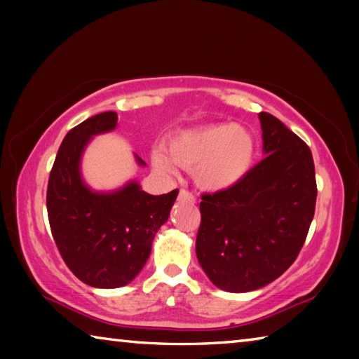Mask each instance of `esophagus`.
Wrapping results in <instances>:
<instances>
[{"label":"esophagus","instance_id":"34e87169","mask_svg":"<svg viewBox=\"0 0 359 359\" xmlns=\"http://www.w3.org/2000/svg\"><path fill=\"white\" fill-rule=\"evenodd\" d=\"M179 201H185V203H194V194L191 191L185 190V188H182L179 191Z\"/></svg>","mask_w":359,"mask_h":359}]
</instances>
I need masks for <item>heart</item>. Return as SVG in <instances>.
Segmentation results:
<instances>
[{"label":"heart","mask_w":359,"mask_h":359,"mask_svg":"<svg viewBox=\"0 0 359 359\" xmlns=\"http://www.w3.org/2000/svg\"><path fill=\"white\" fill-rule=\"evenodd\" d=\"M169 157L155 149L151 161L163 172H174V161L193 169L204 190H226L245 177L257 154V141L247 128L233 123H212L182 130L168 139Z\"/></svg>","instance_id":"obj_1"}]
</instances>
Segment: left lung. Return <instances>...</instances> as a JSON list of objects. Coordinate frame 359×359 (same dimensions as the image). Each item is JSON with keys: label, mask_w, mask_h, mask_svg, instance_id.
<instances>
[{"label": "left lung", "mask_w": 359, "mask_h": 359, "mask_svg": "<svg viewBox=\"0 0 359 359\" xmlns=\"http://www.w3.org/2000/svg\"><path fill=\"white\" fill-rule=\"evenodd\" d=\"M266 156L239 184L205 193L196 257L210 282L245 293L274 282L294 263L317 203L309 145L280 120L259 112Z\"/></svg>", "instance_id": "1"}]
</instances>
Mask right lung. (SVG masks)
Masks as SVG:
<instances>
[{"instance_id":"obj_1","label":"right lung","mask_w":359,"mask_h":359,"mask_svg":"<svg viewBox=\"0 0 359 359\" xmlns=\"http://www.w3.org/2000/svg\"><path fill=\"white\" fill-rule=\"evenodd\" d=\"M117 120L109 111L74 126L60 145L47 185V215L58 252L72 274L95 288L123 287L141 272L179 194L175 188L154 196L135 182L114 193L85 187L79 172L85 145L114 130Z\"/></svg>"}]
</instances>
